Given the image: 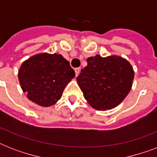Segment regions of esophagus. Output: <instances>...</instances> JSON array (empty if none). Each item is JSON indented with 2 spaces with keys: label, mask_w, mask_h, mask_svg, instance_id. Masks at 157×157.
Wrapping results in <instances>:
<instances>
[{
  "label": "esophagus",
  "mask_w": 157,
  "mask_h": 157,
  "mask_svg": "<svg viewBox=\"0 0 157 157\" xmlns=\"http://www.w3.org/2000/svg\"><path fill=\"white\" fill-rule=\"evenodd\" d=\"M80 71H81V69L80 68H76L75 69V72H76V76H77L79 75V73H80Z\"/></svg>",
  "instance_id": "esophagus-1"
}]
</instances>
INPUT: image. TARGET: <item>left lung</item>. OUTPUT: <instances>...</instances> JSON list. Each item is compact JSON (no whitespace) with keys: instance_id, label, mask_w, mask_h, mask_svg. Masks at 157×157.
<instances>
[{"instance_id":"left-lung-1","label":"left lung","mask_w":157,"mask_h":157,"mask_svg":"<svg viewBox=\"0 0 157 157\" xmlns=\"http://www.w3.org/2000/svg\"><path fill=\"white\" fill-rule=\"evenodd\" d=\"M134 71L128 60L118 55L87 59L76 81L87 103L94 109L114 108L131 90Z\"/></svg>"}]
</instances>
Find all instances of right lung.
<instances>
[{
	"mask_svg": "<svg viewBox=\"0 0 157 157\" xmlns=\"http://www.w3.org/2000/svg\"><path fill=\"white\" fill-rule=\"evenodd\" d=\"M75 76L69 62L58 54L40 53L23 62L18 81L27 97L41 107H50L61 98L67 84Z\"/></svg>",
	"mask_w": 157,
	"mask_h": 157,
	"instance_id": "right-lung-1",
	"label": "right lung"
}]
</instances>
